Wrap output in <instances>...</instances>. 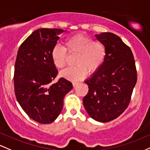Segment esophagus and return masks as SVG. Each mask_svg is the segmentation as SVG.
<instances>
[{
  "instance_id": "34e87169",
  "label": "esophagus",
  "mask_w": 150,
  "mask_h": 150,
  "mask_svg": "<svg viewBox=\"0 0 150 150\" xmlns=\"http://www.w3.org/2000/svg\"><path fill=\"white\" fill-rule=\"evenodd\" d=\"M77 84H78V83H77V82H74V81L72 82V85H73V86H74V87H75L77 85Z\"/></svg>"
}]
</instances>
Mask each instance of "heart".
<instances>
[{"instance_id": "1", "label": "heart", "mask_w": 150, "mask_h": 150, "mask_svg": "<svg viewBox=\"0 0 150 150\" xmlns=\"http://www.w3.org/2000/svg\"><path fill=\"white\" fill-rule=\"evenodd\" d=\"M65 48L55 45L52 50V59L54 66L63 69L66 66L67 53L76 54L74 65L60 73L61 76L70 81H79L97 72L102 67L106 57V47L100 41L93 40L91 37L77 34L66 40Z\"/></svg>"}]
</instances>
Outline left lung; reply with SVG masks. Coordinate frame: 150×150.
I'll use <instances>...</instances> for the list:
<instances>
[{
	"label": "left lung",
	"mask_w": 150,
	"mask_h": 150,
	"mask_svg": "<svg viewBox=\"0 0 150 150\" xmlns=\"http://www.w3.org/2000/svg\"><path fill=\"white\" fill-rule=\"evenodd\" d=\"M106 47L102 67L85 83L88 92L83 98L85 109L91 118L105 122L125 110L137 82V69L130 48L111 33L96 35Z\"/></svg>",
	"instance_id": "obj_1"
}]
</instances>
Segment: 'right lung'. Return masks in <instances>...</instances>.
<instances>
[{"label":"right lung","instance_id":"1","mask_svg":"<svg viewBox=\"0 0 150 150\" xmlns=\"http://www.w3.org/2000/svg\"><path fill=\"white\" fill-rule=\"evenodd\" d=\"M62 29L35 30L21 44L14 71L15 93L23 110L31 119L42 124L56 120L64 105V98L73 88L64 78L52 81L58 71L52 59Z\"/></svg>","mask_w":150,"mask_h":150}]
</instances>
